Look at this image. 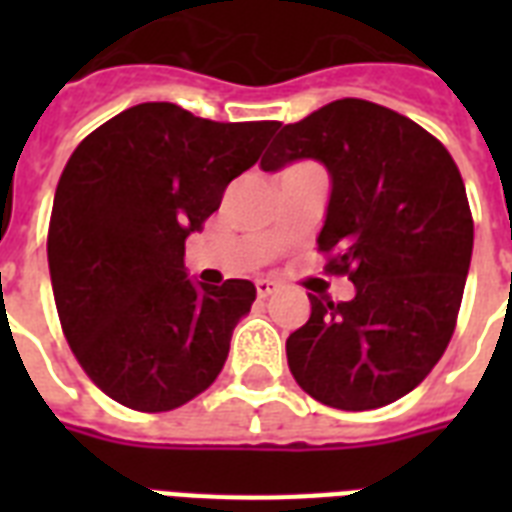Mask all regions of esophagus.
<instances>
[{
  "label": "esophagus",
  "mask_w": 512,
  "mask_h": 512,
  "mask_svg": "<svg viewBox=\"0 0 512 512\" xmlns=\"http://www.w3.org/2000/svg\"><path fill=\"white\" fill-rule=\"evenodd\" d=\"M255 289H257V297H268V295H273L276 289H279V284L271 279H257Z\"/></svg>",
  "instance_id": "obj_1"
}]
</instances>
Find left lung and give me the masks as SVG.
<instances>
[{
  "label": "left lung",
  "instance_id": "1",
  "mask_svg": "<svg viewBox=\"0 0 512 512\" xmlns=\"http://www.w3.org/2000/svg\"><path fill=\"white\" fill-rule=\"evenodd\" d=\"M324 164L329 204L319 233L329 273H348V303L311 297V319L287 337L297 385L345 412L393 404L420 385L452 340L473 255L460 170L412 119L342 98L287 124L265 172Z\"/></svg>",
  "mask_w": 512,
  "mask_h": 512
}]
</instances>
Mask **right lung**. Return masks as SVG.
<instances>
[{"mask_svg":"<svg viewBox=\"0 0 512 512\" xmlns=\"http://www.w3.org/2000/svg\"><path fill=\"white\" fill-rule=\"evenodd\" d=\"M276 127L140 103L100 124L68 159L47 236L52 292L76 361L119 404L170 412L223 369L255 284L188 279L185 239Z\"/></svg>","mask_w":512,"mask_h":512,"instance_id":"right-lung-1","label":"right lung"}]
</instances>
